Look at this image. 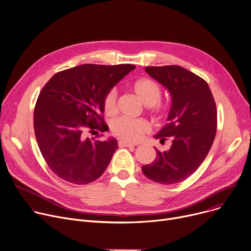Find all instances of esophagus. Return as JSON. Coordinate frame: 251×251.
<instances>
[{"instance_id":"1","label":"esophagus","mask_w":251,"mask_h":251,"mask_svg":"<svg viewBox=\"0 0 251 251\" xmlns=\"http://www.w3.org/2000/svg\"><path fill=\"white\" fill-rule=\"evenodd\" d=\"M118 145L120 147H134L137 145V143H131V142H128V141H124V140H120L118 142Z\"/></svg>"}]
</instances>
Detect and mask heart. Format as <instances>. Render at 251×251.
Listing matches in <instances>:
<instances>
[{"label": "heart", "instance_id": "obj_1", "mask_svg": "<svg viewBox=\"0 0 251 251\" xmlns=\"http://www.w3.org/2000/svg\"><path fill=\"white\" fill-rule=\"evenodd\" d=\"M132 90L140 102L144 106H148L156 110L157 112H162L164 106L159 102L162 96V89L156 82L150 79H140L132 85ZM117 91L112 89L109 91L104 99V110L108 115L114 114L116 111ZM112 132L118 138L126 141H138L143 135L149 131V125L145 120L142 119H128L119 118L112 123Z\"/></svg>", "mask_w": 251, "mask_h": 251}]
</instances>
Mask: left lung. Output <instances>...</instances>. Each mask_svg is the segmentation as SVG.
<instances>
[{
	"label": "left lung",
	"instance_id": "8db88e82",
	"mask_svg": "<svg viewBox=\"0 0 251 251\" xmlns=\"http://www.w3.org/2000/svg\"><path fill=\"white\" fill-rule=\"evenodd\" d=\"M145 71L171 95L168 123L156 135L169 150H156L155 160L142 166L146 177L160 184H175L192 175L207 156L216 135L217 111L208 84L180 66L146 67Z\"/></svg>",
	"mask_w": 251,
	"mask_h": 251
}]
</instances>
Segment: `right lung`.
Segmentation results:
<instances>
[{"label": "right lung", "mask_w": 251, "mask_h": 251, "mask_svg": "<svg viewBox=\"0 0 251 251\" xmlns=\"http://www.w3.org/2000/svg\"><path fill=\"white\" fill-rule=\"evenodd\" d=\"M135 67L84 64L55 74L44 86L34 111V129L45 161L58 177L82 185L104 173L118 142L113 137L90 139L86 131L109 129L102 117L104 99Z\"/></svg>", "instance_id": "1"}]
</instances>
